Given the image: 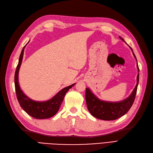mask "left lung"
Segmentation results:
<instances>
[{
	"label": "left lung",
	"instance_id": "obj_1",
	"mask_svg": "<svg viewBox=\"0 0 153 153\" xmlns=\"http://www.w3.org/2000/svg\"><path fill=\"white\" fill-rule=\"evenodd\" d=\"M119 38L124 41L122 38L121 37ZM130 48L133 52L132 48L131 47ZM133 54L137 61L136 56L133 52ZM137 68L138 71H139L138 64ZM137 80V85L130 96L128 97L126 99L118 101V102H110V101L101 100L92 93L89 88H86L85 100L88 110L89 111L91 114L96 118L105 120V121H112V120H115L123 116L130 109L135 100L138 81H139V74H138Z\"/></svg>",
	"mask_w": 153,
	"mask_h": 153
}]
</instances>
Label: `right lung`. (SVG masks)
Segmentation results:
<instances>
[{
    "mask_svg": "<svg viewBox=\"0 0 153 153\" xmlns=\"http://www.w3.org/2000/svg\"><path fill=\"white\" fill-rule=\"evenodd\" d=\"M25 46L22 50L15 75V85L17 99L23 110L32 117L38 119H48L57 114L62 104L64 96L69 89H71L75 84L64 88L49 100L36 101L30 99L21 90L19 82H18V73H19V69L22 62Z\"/></svg>",
    "mask_w": 153,
    "mask_h": 153,
    "instance_id": "right-lung-1",
    "label": "right lung"
}]
</instances>
